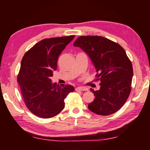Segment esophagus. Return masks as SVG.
I'll return each mask as SVG.
<instances>
[{"instance_id":"34e87169","label":"esophagus","mask_w":150,"mask_h":150,"mask_svg":"<svg viewBox=\"0 0 150 150\" xmlns=\"http://www.w3.org/2000/svg\"><path fill=\"white\" fill-rule=\"evenodd\" d=\"M76 91H87V88L83 87H78L75 88Z\"/></svg>"}]
</instances>
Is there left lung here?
Returning a JSON list of instances; mask_svg holds the SVG:
<instances>
[{
  "mask_svg": "<svg viewBox=\"0 0 150 150\" xmlns=\"http://www.w3.org/2000/svg\"><path fill=\"white\" fill-rule=\"evenodd\" d=\"M90 57L96 69L95 81L100 89L94 91L95 99L88 108L98 115L115 113L128 99L131 92L133 68L125 50L118 43L98 35H83L73 44Z\"/></svg>",
  "mask_w": 150,
  "mask_h": 150,
  "instance_id": "obj_1",
  "label": "left lung"
}]
</instances>
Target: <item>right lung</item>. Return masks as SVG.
I'll use <instances>...</instances> for the list:
<instances>
[{
	"label": "right lung",
	"instance_id": "obj_1",
	"mask_svg": "<svg viewBox=\"0 0 150 150\" xmlns=\"http://www.w3.org/2000/svg\"><path fill=\"white\" fill-rule=\"evenodd\" d=\"M75 35L42 40L27 51L17 77L25 105L34 115L50 118L65 107L64 99L75 88L70 85L52 84L59 55Z\"/></svg>",
	"mask_w": 150,
	"mask_h": 150
}]
</instances>
